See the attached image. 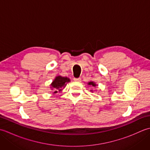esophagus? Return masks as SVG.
<instances>
[{
    "mask_svg": "<svg viewBox=\"0 0 150 150\" xmlns=\"http://www.w3.org/2000/svg\"><path fill=\"white\" fill-rule=\"evenodd\" d=\"M73 80L75 82H81V78H74L73 79Z\"/></svg>",
    "mask_w": 150,
    "mask_h": 150,
    "instance_id": "34e87169",
    "label": "esophagus"
}]
</instances>
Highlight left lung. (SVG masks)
Wrapping results in <instances>:
<instances>
[{"instance_id":"left-lung-1","label":"left lung","mask_w":150,"mask_h":150,"mask_svg":"<svg viewBox=\"0 0 150 150\" xmlns=\"http://www.w3.org/2000/svg\"><path fill=\"white\" fill-rule=\"evenodd\" d=\"M88 85H90V86H93V87H95V86H97L96 83H95V82H93V81H90V82H88ZM90 91L93 92V90H90Z\"/></svg>"}]
</instances>
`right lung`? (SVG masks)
I'll use <instances>...</instances> for the list:
<instances>
[{"mask_svg": "<svg viewBox=\"0 0 150 150\" xmlns=\"http://www.w3.org/2000/svg\"><path fill=\"white\" fill-rule=\"evenodd\" d=\"M70 82V79L67 77H62L60 75L56 76L55 79L50 84L51 90L53 91V93H57L58 91L62 90L66 87L67 83Z\"/></svg>", "mask_w": 150, "mask_h": 150, "instance_id": "add662e5", "label": "right lung"}]
</instances>
